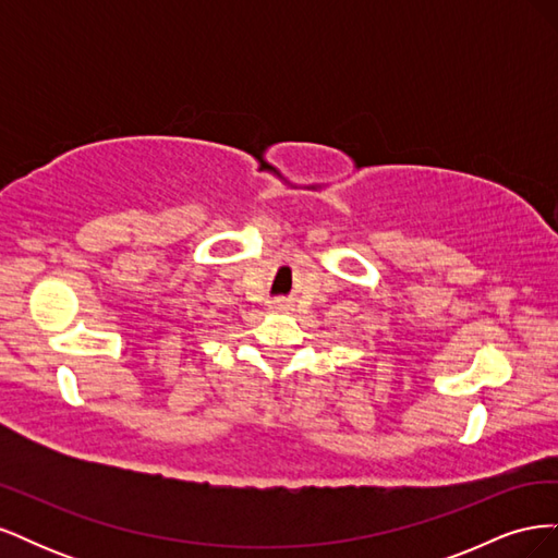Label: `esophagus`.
Listing matches in <instances>:
<instances>
[{
    "label": "esophagus",
    "mask_w": 558,
    "mask_h": 558,
    "mask_svg": "<svg viewBox=\"0 0 558 558\" xmlns=\"http://www.w3.org/2000/svg\"><path fill=\"white\" fill-rule=\"evenodd\" d=\"M272 310L275 312H286V310H289V302H286V300H275L272 302Z\"/></svg>",
    "instance_id": "esophagus-1"
}]
</instances>
